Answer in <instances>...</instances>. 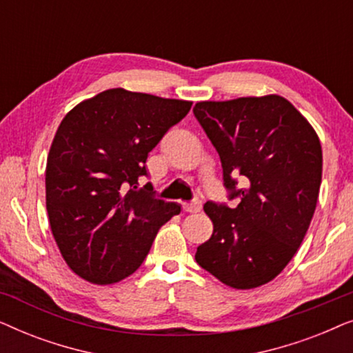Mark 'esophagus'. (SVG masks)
Here are the masks:
<instances>
[{"label": "esophagus", "instance_id": "34e87169", "mask_svg": "<svg viewBox=\"0 0 353 353\" xmlns=\"http://www.w3.org/2000/svg\"><path fill=\"white\" fill-rule=\"evenodd\" d=\"M201 209H202V202L197 199L192 202H185V204H183V210L190 212V214H196V212H199Z\"/></svg>", "mask_w": 353, "mask_h": 353}]
</instances>
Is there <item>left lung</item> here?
I'll return each instance as SVG.
<instances>
[{
	"label": "left lung",
	"instance_id": "8db88e82",
	"mask_svg": "<svg viewBox=\"0 0 353 353\" xmlns=\"http://www.w3.org/2000/svg\"><path fill=\"white\" fill-rule=\"evenodd\" d=\"M192 110L219 152L225 186L239 197L234 209L204 205L214 233L196 262L230 288L263 286L291 262L310 226L321 185L320 138L279 94L199 101Z\"/></svg>",
	"mask_w": 353,
	"mask_h": 353
}]
</instances>
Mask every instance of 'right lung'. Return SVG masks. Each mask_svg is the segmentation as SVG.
I'll return each mask as SVG.
<instances>
[{
	"instance_id": "1",
	"label": "right lung",
	"mask_w": 353,
	"mask_h": 353,
	"mask_svg": "<svg viewBox=\"0 0 353 353\" xmlns=\"http://www.w3.org/2000/svg\"><path fill=\"white\" fill-rule=\"evenodd\" d=\"M191 101L110 88L65 114L46 162V210L62 259L85 281L137 272L162 225L181 207L137 191L148 154Z\"/></svg>"
}]
</instances>
